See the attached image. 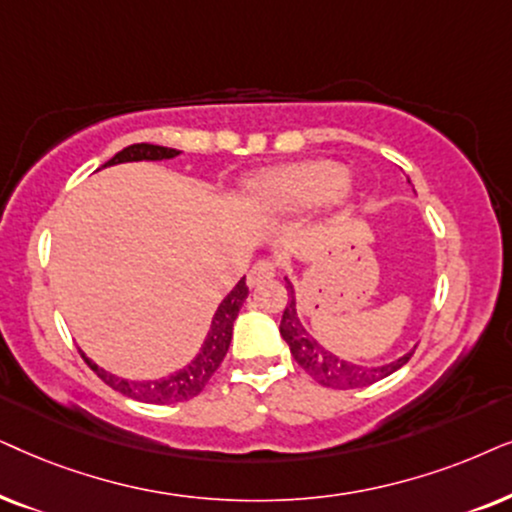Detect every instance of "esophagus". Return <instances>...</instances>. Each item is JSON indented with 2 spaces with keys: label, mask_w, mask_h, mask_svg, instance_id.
<instances>
[{
  "label": "esophagus",
  "mask_w": 512,
  "mask_h": 512,
  "mask_svg": "<svg viewBox=\"0 0 512 512\" xmlns=\"http://www.w3.org/2000/svg\"><path fill=\"white\" fill-rule=\"evenodd\" d=\"M274 276H276V264L269 260H260L248 271V285L250 288H255V285H260L262 281H269V278Z\"/></svg>",
  "instance_id": "obj_1"
}]
</instances>
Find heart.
Instances as JSON below:
<instances>
[{
  "instance_id": "1",
  "label": "heart",
  "mask_w": 512,
  "mask_h": 512,
  "mask_svg": "<svg viewBox=\"0 0 512 512\" xmlns=\"http://www.w3.org/2000/svg\"><path fill=\"white\" fill-rule=\"evenodd\" d=\"M353 196L349 173L342 163L316 159L264 170L243 182V199L257 215L306 213L323 203Z\"/></svg>"
}]
</instances>
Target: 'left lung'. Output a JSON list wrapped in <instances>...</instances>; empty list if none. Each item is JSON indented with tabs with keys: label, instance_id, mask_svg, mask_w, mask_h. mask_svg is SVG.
Returning a JSON list of instances; mask_svg holds the SVG:
<instances>
[{
	"label": "left lung",
	"instance_id": "8db88e82",
	"mask_svg": "<svg viewBox=\"0 0 512 512\" xmlns=\"http://www.w3.org/2000/svg\"><path fill=\"white\" fill-rule=\"evenodd\" d=\"M285 288H288V306H285L283 318H281V337L288 342L292 358L297 360V365L311 374L320 386L327 388H363L370 384H377L388 374L400 370L407 360H410L412 351H407L405 356L391 360L384 365H367L356 363V360H346L327 349L325 344H320L316 337L302 325L297 313V295L295 285L290 283V278L285 276Z\"/></svg>",
	"mask_w": 512,
	"mask_h": 512
}]
</instances>
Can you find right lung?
Here are the masks:
<instances>
[{
    "mask_svg": "<svg viewBox=\"0 0 512 512\" xmlns=\"http://www.w3.org/2000/svg\"><path fill=\"white\" fill-rule=\"evenodd\" d=\"M180 154H182L180 149L145 145V142H140V145L124 147L107 163H102L100 168L117 166V163H133V161H168ZM245 297H248V285H245V276H243L241 281L231 288L229 295L222 299L220 306H217L215 316L210 320V330L206 339H203L199 353H196L185 367L170 372L168 377L124 379V377H117V374L102 370V367L98 363H93L86 353H81V356H84L88 367H91V370L98 374L107 386H112L114 391L124 393L126 398L140 400V403H149V405L182 403V400L194 398V395H199L203 391V386L208 384V379L213 377L224 356H227L229 344H231V332H234V320L238 316V311H241Z\"/></svg>",
    "mask_w": 512,
    "mask_h": 512,
    "instance_id": "1",
    "label": "right lung"
}]
</instances>
